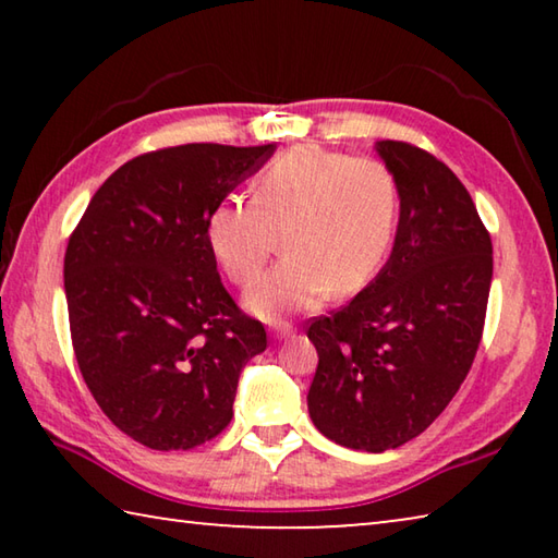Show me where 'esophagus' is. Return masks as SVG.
I'll list each match as a JSON object with an SVG mask.
<instances>
[{
    "instance_id": "1",
    "label": "esophagus",
    "mask_w": 558,
    "mask_h": 558,
    "mask_svg": "<svg viewBox=\"0 0 558 558\" xmlns=\"http://www.w3.org/2000/svg\"><path fill=\"white\" fill-rule=\"evenodd\" d=\"M270 335L276 337V339L290 337V335H292V325H288V323H272V327H270Z\"/></svg>"
}]
</instances>
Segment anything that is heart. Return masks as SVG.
<instances>
[{
  "instance_id": "obj_1",
  "label": "heart",
  "mask_w": 558,
  "mask_h": 558,
  "mask_svg": "<svg viewBox=\"0 0 558 558\" xmlns=\"http://www.w3.org/2000/svg\"><path fill=\"white\" fill-rule=\"evenodd\" d=\"M399 229V184L374 157L295 147L263 169L251 204L229 199L206 219V239L233 286H251L281 233L287 256L251 288L245 305L280 317L352 295L379 276Z\"/></svg>"
}]
</instances>
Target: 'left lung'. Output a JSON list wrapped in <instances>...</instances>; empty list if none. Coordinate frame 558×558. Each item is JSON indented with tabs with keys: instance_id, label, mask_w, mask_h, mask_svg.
Listing matches in <instances>:
<instances>
[{
	"instance_id": "left-lung-1",
	"label": "left lung",
	"mask_w": 558,
	"mask_h": 558,
	"mask_svg": "<svg viewBox=\"0 0 558 558\" xmlns=\"http://www.w3.org/2000/svg\"><path fill=\"white\" fill-rule=\"evenodd\" d=\"M399 184L391 258L307 327L317 372L310 418L329 440L384 452L421 436L458 393L483 339L493 241L468 189L426 149L376 143Z\"/></svg>"
}]
</instances>
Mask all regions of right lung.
I'll return each mask as SVG.
<instances>
[{"label": "right lung", "mask_w": 558, "mask_h": 558, "mask_svg": "<svg viewBox=\"0 0 558 558\" xmlns=\"http://www.w3.org/2000/svg\"><path fill=\"white\" fill-rule=\"evenodd\" d=\"M272 145L194 143L112 172L69 239L63 286L83 381L153 450H192L233 418L235 386L268 347L226 292L206 219Z\"/></svg>", "instance_id": "1"}]
</instances>
